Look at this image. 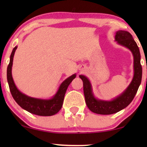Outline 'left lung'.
I'll return each instance as SVG.
<instances>
[{
    "instance_id": "1",
    "label": "left lung",
    "mask_w": 147,
    "mask_h": 147,
    "mask_svg": "<svg viewBox=\"0 0 147 147\" xmlns=\"http://www.w3.org/2000/svg\"><path fill=\"white\" fill-rule=\"evenodd\" d=\"M115 41L118 45L127 48L132 54L134 59V75L131 82L124 92L113 99L104 100L98 99L94 96L90 80L84 75L79 77L83 81L84 94L86 103L92 112L98 114H112L120 111L129 105L134 99L141 84L142 66L140 65V53L137 44L129 32L119 31L116 32Z\"/></svg>"
}]
</instances>
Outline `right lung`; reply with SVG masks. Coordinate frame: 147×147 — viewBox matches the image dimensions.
<instances>
[{"mask_svg": "<svg viewBox=\"0 0 147 147\" xmlns=\"http://www.w3.org/2000/svg\"><path fill=\"white\" fill-rule=\"evenodd\" d=\"M17 49V46H15L12 51L7 72L8 84L14 100L23 109L35 115L49 116L57 114L61 110L66 90L72 80L76 78V74H74L66 78L60 84L56 93L51 98L48 99H43V98H33L26 95L17 88L12 76L13 57Z\"/></svg>", "mask_w": 147, "mask_h": 147, "instance_id": "right-lung-1", "label": "right lung"}]
</instances>
